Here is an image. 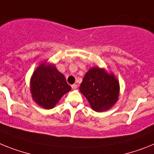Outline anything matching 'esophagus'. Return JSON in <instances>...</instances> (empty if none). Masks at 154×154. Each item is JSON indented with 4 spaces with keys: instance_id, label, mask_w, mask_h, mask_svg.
<instances>
[{
    "instance_id": "esophagus-1",
    "label": "esophagus",
    "mask_w": 154,
    "mask_h": 154,
    "mask_svg": "<svg viewBox=\"0 0 154 154\" xmlns=\"http://www.w3.org/2000/svg\"><path fill=\"white\" fill-rule=\"evenodd\" d=\"M71 87H72V88H73V90H74V89H77V85H76V84H74V85H72Z\"/></svg>"
}]
</instances>
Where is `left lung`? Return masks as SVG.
Returning a JSON list of instances; mask_svg holds the SVG:
<instances>
[{
	"instance_id": "left-lung-1",
	"label": "left lung",
	"mask_w": 154,
	"mask_h": 154,
	"mask_svg": "<svg viewBox=\"0 0 154 154\" xmlns=\"http://www.w3.org/2000/svg\"><path fill=\"white\" fill-rule=\"evenodd\" d=\"M79 89L92 109L103 112L110 109L117 103L120 86L113 73H108L99 67H93L86 73Z\"/></svg>"
}]
</instances>
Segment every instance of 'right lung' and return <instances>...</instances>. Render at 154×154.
<instances>
[{
  "instance_id": "add662e5",
  "label": "right lung",
  "mask_w": 154,
  "mask_h": 154,
  "mask_svg": "<svg viewBox=\"0 0 154 154\" xmlns=\"http://www.w3.org/2000/svg\"><path fill=\"white\" fill-rule=\"evenodd\" d=\"M71 90L65 77L52 64L43 63L33 72L30 79L32 98L37 105L51 109L62 96Z\"/></svg>"
}]
</instances>
